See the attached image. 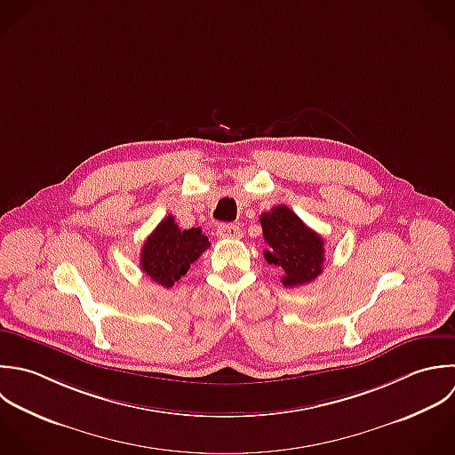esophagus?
Wrapping results in <instances>:
<instances>
[{"instance_id":"1","label":"esophagus","mask_w":455,"mask_h":455,"mask_svg":"<svg viewBox=\"0 0 455 455\" xmlns=\"http://www.w3.org/2000/svg\"><path fill=\"white\" fill-rule=\"evenodd\" d=\"M216 235L220 239H241L243 230L239 225H220L216 230Z\"/></svg>"}]
</instances>
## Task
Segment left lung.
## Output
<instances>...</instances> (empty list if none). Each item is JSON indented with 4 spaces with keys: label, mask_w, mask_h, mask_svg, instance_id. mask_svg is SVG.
<instances>
[{
    "label": "left lung",
    "mask_w": 455,
    "mask_h": 455,
    "mask_svg": "<svg viewBox=\"0 0 455 455\" xmlns=\"http://www.w3.org/2000/svg\"><path fill=\"white\" fill-rule=\"evenodd\" d=\"M264 259L283 269L282 283L298 287L314 282L323 273L324 241L308 228L287 205H276L260 216Z\"/></svg>",
    "instance_id": "obj_1"
}]
</instances>
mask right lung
<instances>
[{"label":"right lung","instance_id":"obj_1","mask_svg":"<svg viewBox=\"0 0 455 455\" xmlns=\"http://www.w3.org/2000/svg\"><path fill=\"white\" fill-rule=\"evenodd\" d=\"M207 248L209 239L200 228L180 230L173 216L168 214L147 237L141 248L140 267L156 283L170 289Z\"/></svg>","mask_w":455,"mask_h":455}]
</instances>
